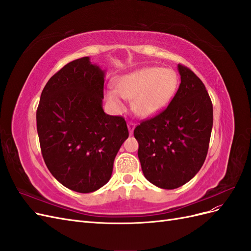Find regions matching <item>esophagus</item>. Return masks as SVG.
<instances>
[{"label":"esophagus","instance_id":"obj_1","mask_svg":"<svg viewBox=\"0 0 251 251\" xmlns=\"http://www.w3.org/2000/svg\"><path fill=\"white\" fill-rule=\"evenodd\" d=\"M135 126H136V125L133 123V121H128V123H127V128H128V133H130V135L133 134Z\"/></svg>","mask_w":251,"mask_h":251}]
</instances>
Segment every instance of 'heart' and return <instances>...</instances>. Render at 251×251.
Wrapping results in <instances>:
<instances>
[{"instance_id":"1","label":"heart","mask_w":251,"mask_h":251,"mask_svg":"<svg viewBox=\"0 0 251 251\" xmlns=\"http://www.w3.org/2000/svg\"><path fill=\"white\" fill-rule=\"evenodd\" d=\"M178 85V75L170 68H142L120 76L115 82L116 91H108L107 98L118 110L125 107L120 96L133 100L136 112L150 117L156 115L171 101Z\"/></svg>"}]
</instances>
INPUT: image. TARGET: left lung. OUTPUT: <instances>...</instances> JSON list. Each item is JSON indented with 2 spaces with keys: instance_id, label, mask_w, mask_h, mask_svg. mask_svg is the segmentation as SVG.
<instances>
[{
  "instance_id": "8db88e82",
  "label": "left lung",
  "mask_w": 251,
  "mask_h": 251,
  "mask_svg": "<svg viewBox=\"0 0 251 251\" xmlns=\"http://www.w3.org/2000/svg\"><path fill=\"white\" fill-rule=\"evenodd\" d=\"M181 83L168 108L135 127L144 177L154 185L174 189L200 171L212 128V103L202 80L178 65Z\"/></svg>"
}]
</instances>
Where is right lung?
<instances>
[{"instance_id":"right-lung-1","label":"right lung","mask_w":251,"mask_h":251,"mask_svg":"<svg viewBox=\"0 0 251 251\" xmlns=\"http://www.w3.org/2000/svg\"><path fill=\"white\" fill-rule=\"evenodd\" d=\"M104 71L88 56L64 66L45 86L36 110L44 161L58 182L87 194L110 180L128 137L123 116L103 112Z\"/></svg>"}]
</instances>
